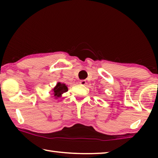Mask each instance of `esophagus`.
Returning a JSON list of instances; mask_svg holds the SVG:
<instances>
[{"label":"esophagus","instance_id":"obj_1","mask_svg":"<svg viewBox=\"0 0 158 158\" xmlns=\"http://www.w3.org/2000/svg\"><path fill=\"white\" fill-rule=\"evenodd\" d=\"M79 83H80V84H81V85H85V84H86V81H85V80H80Z\"/></svg>","mask_w":158,"mask_h":158}]
</instances>
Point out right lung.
I'll return each mask as SVG.
<instances>
[{
    "mask_svg": "<svg viewBox=\"0 0 158 158\" xmlns=\"http://www.w3.org/2000/svg\"><path fill=\"white\" fill-rule=\"evenodd\" d=\"M68 90V87H67V85H65V84H61V83H58L56 84V86L53 89V94L55 97H60L63 93L67 92Z\"/></svg>",
    "mask_w": 158,
    "mask_h": 158,
    "instance_id": "right-lung-1",
    "label": "right lung"
}]
</instances>
